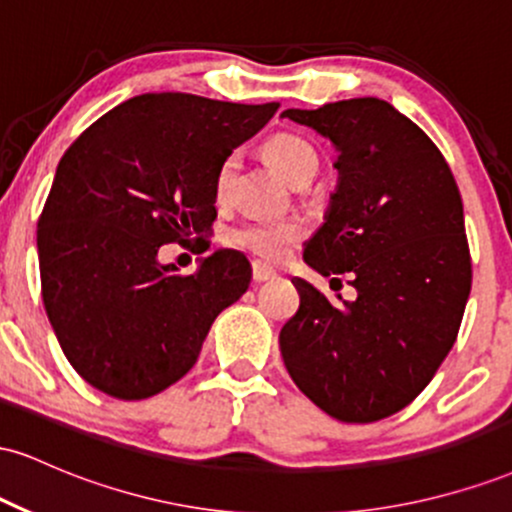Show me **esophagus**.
Listing matches in <instances>:
<instances>
[{
	"mask_svg": "<svg viewBox=\"0 0 512 512\" xmlns=\"http://www.w3.org/2000/svg\"><path fill=\"white\" fill-rule=\"evenodd\" d=\"M269 279H274V269H269L267 264L262 262H252V281H255V284H262V281Z\"/></svg>",
	"mask_w": 512,
	"mask_h": 512,
	"instance_id": "34e87169",
	"label": "esophagus"
}]
</instances>
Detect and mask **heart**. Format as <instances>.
<instances>
[{
  "mask_svg": "<svg viewBox=\"0 0 512 512\" xmlns=\"http://www.w3.org/2000/svg\"><path fill=\"white\" fill-rule=\"evenodd\" d=\"M264 156L269 163L284 175L286 180L296 182L303 173H315V151L310 149L308 142L291 132H279L269 137L262 146ZM238 158L228 156L216 170L214 190L216 197L226 199L231 190L233 173H236ZM305 238V223L301 219H250L236 223L226 231V243L233 248L248 250L260 260L279 262L289 255V250Z\"/></svg>",
  "mask_w": 512,
  "mask_h": 512,
  "instance_id": "b5f03b06",
  "label": "heart"
}]
</instances>
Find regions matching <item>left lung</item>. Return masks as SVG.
Here are the masks:
<instances>
[{"instance_id":"1","label":"left lung","mask_w":512,"mask_h":512,"mask_svg":"<svg viewBox=\"0 0 512 512\" xmlns=\"http://www.w3.org/2000/svg\"><path fill=\"white\" fill-rule=\"evenodd\" d=\"M281 115L337 146V192L303 257L356 289L332 303L293 279L301 305L281 327V356L325 414L380 421L419 397L460 332L472 289L460 190L424 129L380 98Z\"/></svg>"}]
</instances>
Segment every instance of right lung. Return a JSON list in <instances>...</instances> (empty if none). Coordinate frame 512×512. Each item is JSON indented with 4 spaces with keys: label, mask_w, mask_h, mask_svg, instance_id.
Returning <instances> with one entry per match:
<instances>
[{
    "label": "right lung",
    "mask_w": 512,
    "mask_h": 512,
    "mask_svg": "<svg viewBox=\"0 0 512 512\" xmlns=\"http://www.w3.org/2000/svg\"><path fill=\"white\" fill-rule=\"evenodd\" d=\"M279 103L144 93L98 117L64 151L38 219L40 293L64 356L88 385L146 399L197 363L211 322L250 286L219 250L197 272L158 262L216 219V170Z\"/></svg>",
    "instance_id": "right-lung-1"
}]
</instances>
